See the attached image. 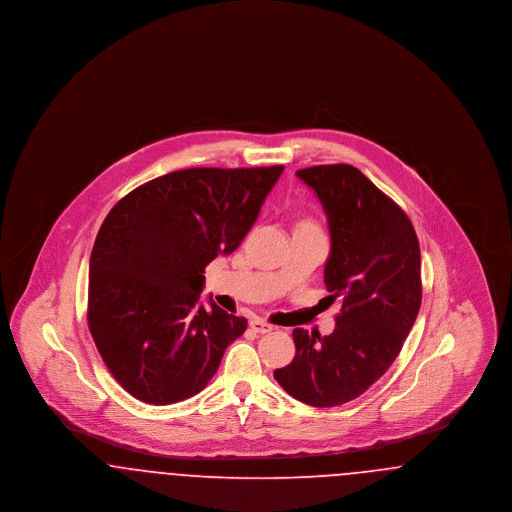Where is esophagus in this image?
I'll return each instance as SVG.
<instances>
[{
  "label": "esophagus",
  "instance_id": "1",
  "mask_svg": "<svg viewBox=\"0 0 512 512\" xmlns=\"http://www.w3.org/2000/svg\"><path fill=\"white\" fill-rule=\"evenodd\" d=\"M249 326H251V330L257 332V334H268V332H272V324H268L267 320H263V318H253V320L249 322Z\"/></svg>",
  "mask_w": 512,
  "mask_h": 512
}]
</instances>
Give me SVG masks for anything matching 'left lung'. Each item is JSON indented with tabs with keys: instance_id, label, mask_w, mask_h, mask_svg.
<instances>
[{
	"instance_id": "8db88e82",
	"label": "left lung",
	"mask_w": 512,
	"mask_h": 512,
	"mask_svg": "<svg viewBox=\"0 0 512 512\" xmlns=\"http://www.w3.org/2000/svg\"><path fill=\"white\" fill-rule=\"evenodd\" d=\"M317 194L330 228L324 284L341 313L330 336L293 330L295 357L276 382L311 407L363 395L397 359L422 301L420 245L405 211L351 165L295 172Z\"/></svg>"
}]
</instances>
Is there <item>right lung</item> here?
Here are the masks:
<instances>
[{"label": "right lung", "instance_id": "obj_1", "mask_svg": "<svg viewBox=\"0 0 512 512\" xmlns=\"http://www.w3.org/2000/svg\"><path fill=\"white\" fill-rule=\"evenodd\" d=\"M282 165L184 169L124 195L90 257L88 326L124 390L171 405L203 390L226 347L247 328L211 301L205 267L242 244Z\"/></svg>", "mask_w": 512, "mask_h": 512}]
</instances>
